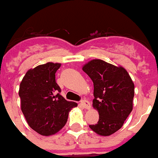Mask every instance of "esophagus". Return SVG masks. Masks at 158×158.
<instances>
[{
	"instance_id": "1",
	"label": "esophagus",
	"mask_w": 158,
	"mask_h": 158,
	"mask_svg": "<svg viewBox=\"0 0 158 158\" xmlns=\"http://www.w3.org/2000/svg\"><path fill=\"white\" fill-rule=\"evenodd\" d=\"M81 105L83 106V108H85V109H90V103L88 100H86V99H82L81 100Z\"/></svg>"
}]
</instances>
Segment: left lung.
<instances>
[{
  "instance_id": "1",
  "label": "left lung",
  "mask_w": 158,
  "mask_h": 158,
  "mask_svg": "<svg viewBox=\"0 0 158 158\" xmlns=\"http://www.w3.org/2000/svg\"><path fill=\"white\" fill-rule=\"evenodd\" d=\"M82 70L94 82L93 106L99 111L98 123L89 125L92 130L109 136L123 127L133 110L135 84L127 70L101 59H93Z\"/></svg>"
}]
</instances>
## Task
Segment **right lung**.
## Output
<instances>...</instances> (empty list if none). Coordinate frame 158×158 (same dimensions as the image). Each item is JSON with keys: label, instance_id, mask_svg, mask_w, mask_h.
<instances>
[{"label": "right lung", "instance_id": "obj_1", "mask_svg": "<svg viewBox=\"0 0 158 158\" xmlns=\"http://www.w3.org/2000/svg\"><path fill=\"white\" fill-rule=\"evenodd\" d=\"M60 64L48 63L29 70L20 83L21 110L29 126L44 136L56 134L65 125L69 111L77 106L61 96L55 73Z\"/></svg>", "mask_w": 158, "mask_h": 158}]
</instances>
